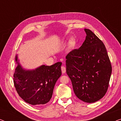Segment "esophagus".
<instances>
[{
  "label": "esophagus",
  "mask_w": 121,
  "mask_h": 121,
  "mask_svg": "<svg viewBox=\"0 0 121 121\" xmlns=\"http://www.w3.org/2000/svg\"><path fill=\"white\" fill-rule=\"evenodd\" d=\"M61 70H62V73H65L66 72V68L64 66H62L61 67Z\"/></svg>",
  "instance_id": "esophagus-1"
}]
</instances>
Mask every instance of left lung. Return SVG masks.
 <instances>
[{"label":"left lung","mask_w":121,"mask_h":121,"mask_svg":"<svg viewBox=\"0 0 121 121\" xmlns=\"http://www.w3.org/2000/svg\"><path fill=\"white\" fill-rule=\"evenodd\" d=\"M82 46L66 56V72L78 98L92 103L102 98L108 89L112 66L105 46L91 31Z\"/></svg>","instance_id":"8db88e82"}]
</instances>
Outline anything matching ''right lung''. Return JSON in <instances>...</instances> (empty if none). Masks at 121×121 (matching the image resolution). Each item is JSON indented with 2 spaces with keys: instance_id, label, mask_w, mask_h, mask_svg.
I'll list each match as a JSON object with an SVG mask.
<instances>
[{
  "instance_id": "1",
  "label": "right lung",
  "mask_w": 121,
  "mask_h": 121,
  "mask_svg": "<svg viewBox=\"0 0 121 121\" xmlns=\"http://www.w3.org/2000/svg\"><path fill=\"white\" fill-rule=\"evenodd\" d=\"M18 64L14 74V86L20 97L26 103L41 105L49 101L56 82L62 74V63L51 66L43 65L35 70H26Z\"/></svg>"
}]
</instances>
